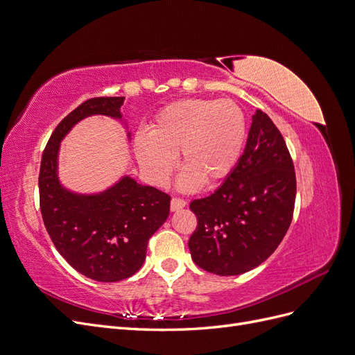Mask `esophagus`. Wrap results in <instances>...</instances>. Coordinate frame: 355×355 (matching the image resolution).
<instances>
[{"label": "esophagus", "instance_id": "esophagus-1", "mask_svg": "<svg viewBox=\"0 0 355 355\" xmlns=\"http://www.w3.org/2000/svg\"><path fill=\"white\" fill-rule=\"evenodd\" d=\"M187 206V201L182 198H171L170 201V210L171 211H178L180 209H184Z\"/></svg>", "mask_w": 355, "mask_h": 355}]
</instances>
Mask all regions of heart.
<instances>
[{
	"instance_id": "1",
	"label": "heart",
	"mask_w": 355,
	"mask_h": 355,
	"mask_svg": "<svg viewBox=\"0 0 355 355\" xmlns=\"http://www.w3.org/2000/svg\"><path fill=\"white\" fill-rule=\"evenodd\" d=\"M245 116L230 99H184L164 106L135 139L137 163L155 185H166L179 154V187L196 189L223 180L241 155Z\"/></svg>"
}]
</instances>
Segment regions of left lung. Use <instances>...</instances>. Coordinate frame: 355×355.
<instances>
[{
	"mask_svg": "<svg viewBox=\"0 0 355 355\" xmlns=\"http://www.w3.org/2000/svg\"><path fill=\"white\" fill-rule=\"evenodd\" d=\"M296 175L287 145L261 110L252 116L244 153L223 184L189 209L198 219L191 257L204 271L240 275L259 266L293 218Z\"/></svg>",
	"mask_w": 355,
	"mask_h": 355,
	"instance_id": "left-lung-1",
	"label": "left lung"
}]
</instances>
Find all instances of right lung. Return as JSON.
Listing matches in <instances>:
<instances>
[{"instance_id": "1", "label": "right lung", "mask_w": 355, "mask_h": 355, "mask_svg": "<svg viewBox=\"0 0 355 355\" xmlns=\"http://www.w3.org/2000/svg\"><path fill=\"white\" fill-rule=\"evenodd\" d=\"M123 103L124 98H93L63 118L42 153L38 178L41 214L53 244L73 270L102 283L125 280L141 270L148 240L170 211V196L130 176L98 194H80L60 184L63 137L92 115L123 121Z\"/></svg>"}]
</instances>
